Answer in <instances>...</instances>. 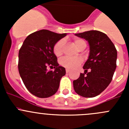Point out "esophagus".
<instances>
[{
	"mask_svg": "<svg viewBox=\"0 0 129 129\" xmlns=\"http://www.w3.org/2000/svg\"><path fill=\"white\" fill-rule=\"evenodd\" d=\"M70 71H71V70H70L69 69H66V73H69V72H70Z\"/></svg>",
	"mask_w": 129,
	"mask_h": 129,
	"instance_id": "esophagus-1",
	"label": "esophagus"
}]
</instances>
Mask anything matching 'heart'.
I'll list each match as a JSON object with an SVG mask.
<instances>
[{
    "mask_svg": "<svg viewBox=\"0 0 129 129\" xmlns=\"http://www.w3.org/2000/svg\"><path fill=\"white\" fill-rule=\"evenodd\" d=\"M74 42L77 47L79 49H82V48H85L87 44L86 42L82 39H75L74 40ZM65 45V40L60 39L57 42L54 44L53 47V52L57 57L60 56L63 53V48ZM83 60L81 57H63V58L60 60V63L62 66L66 67L67 69L75 68L81 64Z\"/></svg>",
    "mask_w": 129,
    "mask_h": 129,
    "instance_id": "obj_1",
    "label": "heart"
}]
</instances>
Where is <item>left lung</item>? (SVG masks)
Returning <instances> with one entry per match:
<instances>
[{
    "instance_id": "obj_1",
    "label": "left lung",
    "mask_w": 129,
    "mask_h": 129,
    "mask_svg": "<svg viewBox=\"0 0 129 129\" xmlns=\"http://www.w3.org/2000/svg\"><path fill=\"white\" fill-rule=\"evenodd\" d=\"M75 35L89 42L90 55L83 66L85 72L73 81L74 90L84 97H94L112 80L117 67L116 48L107 36L100 31L89 30Z\"/></svg>"
}]
</instances>
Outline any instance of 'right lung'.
<instances>
[{"instance_id": "right-lung-1", "label": "right lung", "mask_w": 129, "mask_h": 129, "mask_svg": "<svg viewBox=\"0 0 129 129\" xmlns=\"http://www.w3.org/2000/svg\"><path fill=\"white\" fill-rule=\"evenodd\" d=\"M66 34L42 29L28 35L19 52L18 69L25 86L32 94L47 98L57 92L64 67L58 66L53 47ZM48 66L54 71H47Z\"/></svg>"}]
</instances>
